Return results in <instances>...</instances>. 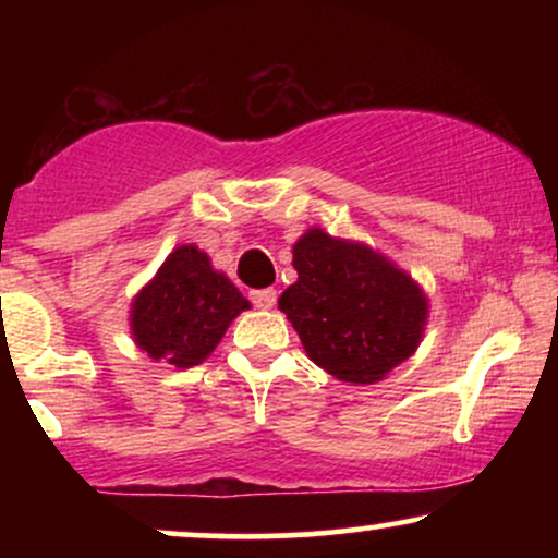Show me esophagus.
<instances>
[{
  "label": "esophagus",
  "mask_w": 558,
  "mask_h": 558,
  "mask_svg": "<svg viewBox=\"0 0 558 558\" xmlns=\"http://www.w3.org/2000/svg\"><path fill=\"white\" fill-rule=\"evenodd\" d=\"M275 301H278L275 288H259V291H252V304L257 306V310H272Z\"/></svg>",
  "instance_id": "esophagus-1"
}]
</instances>
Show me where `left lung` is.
Instances as JSON below:
<instances>
[{"label": "left lung", "instance_id": "obj_1", "mask_svg": "<svg viewBox=\"0 0 558 558\" xmlns=\"http://www.w3.org/2000/svg\"><path fill=\"white\" fill-rule=\"evenodd\" d=\"M293 270L299 280L280 296V312L325 373L369 386L414 354L427 301L386 257L315 228L293 246Z\"/></svg>", "mask_w": 558, "mask_h": 558}]
</instances>
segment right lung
<instances>
[{
    "mask_svg": "<svg viewBox=\"0 0 558 558\" xmlns=\"http://www.w3.org/2000/svg\"><path fill=\"white\" fill-rule=\"evenodd\" d=\"M243 310L248 301L226 275L213 270L207 254L181 246L133 301L131 328L151 360L185 369L213 354L230 319Z\"/></svg>",
    "mask_w": 558,
    "mask_h": 558,
    "instance_id": "1",
    "label": "right lung"
}]
</instances>
